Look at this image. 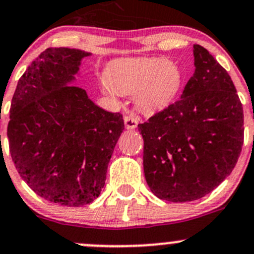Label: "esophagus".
<instances>
[{"label":"esophagus","instance_id":"obj_1","mask_svg":"<svg viewBox=\"0 0 254 254\" xmlns=\"http://www.w3.org/2000/svg\"><path fill=\"white\" fill-rule=\"evenodd\" d=\"M124 124L127 129H135L137 127V119L135 117H131V115H127V117H124Z\"/></svg>","mask_w":254,"mask_h":254}]
</instances>
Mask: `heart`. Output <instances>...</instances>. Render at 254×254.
Returning <instances> with one entry per match:
<instances>
[{
    "mask_svg": "<svg viewBox=\"0 0 254 254\" xmlns=\"http://www.w3.org/2000/svg\"><path fill=\"white\" fill-rule=\"evenodd\" d=\"M106 79V93L132 94L139 111L156 113L176 101L183 86V72L167 59H120L107 67Z\"/></svg>",
    "mask_w": 254,
    "mask_h": 254,
    "instance_id": "obj_1",
    "label": "heart"
}]
</instances>
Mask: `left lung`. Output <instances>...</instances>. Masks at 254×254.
I'll return each mask as SVG.
<instances>
[{"mask_svg": "<svg viewBox=\"0 0 254 254\" xmlns=\"http://www.w3.org/2000/svg\"><path fill=\"white\" fill-rule=\"evenodd\" d=\"M195 71L181 99L139 124L143 172L162 200L186 203L214 190L236 166L243 108L227 71L194 45Z\"/></svg>", "mask_w": 254, "mask_h": 254, "instance_id": "1", "label": "left lung"}]
</instances>
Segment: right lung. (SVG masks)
Masks as SVG:
<instances>
[{
    "label": "right lung",
    "mask_w": 254,
    "mask_h": 254,
    "mask_svg": "<svg viewBox=\"0 0 254 254\" xmlns=\"http://www.w3.org/2000/svg\"><path fill=\"white\" fill-rule=\"evenodd\" d=\"M91 53L49 48L19 78L9 109V152L23 181L64 206L98 198L124 120L99 108L73 86Z\"/></svg>",
    "instance_id": "obj_1"
}]
</instances>
